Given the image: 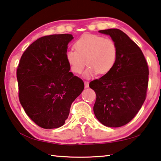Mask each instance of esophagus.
<instances>
[{
    "instance_id": "esophagus-1",
    "label": "esophagus",
    "mask_w": 161,
    "mask_h": 161,
    "mask_svg": "<svg viewBox=\"0 0 161 161\" xmlns=\"http://www.w3.org/2000/svg\"><path fill=\"white\" fill-rule=\"evenodd\" d=\"M84 87H85V88H88V87H89V82H88V81H84Z\"/></svg>"
}]
</instances>
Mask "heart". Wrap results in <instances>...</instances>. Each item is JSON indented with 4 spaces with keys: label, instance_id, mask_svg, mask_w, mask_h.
Wrapping results in <instances>:
<instances>
[{
    "label": "heart",
    "instance_id": "obj_1",
    "mask_svg": "<svg viewBox=\"0 0 161 161\" xmlns=\"http://www.w3.org/2000/svg\"><path fill=\"white\" fill-rule=\"evenodd\" d=\"M75 50L66 52L65 58L71 71L75 74L82 72L86 64L88 67L84 77L89 79L99 73L104 75L113 69L118 57L116 42L100 35L84 34L76 40Z\"/></svg>",
    "mask_w": 161,
    "mask_h": 161
}]
</instances>
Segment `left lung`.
Returning <instances> with one entry per match:
<instances>
[{"mask_svg": "<svg viewBox=\"0 0 161 161\" xmlns=\"http://www.w3.org/2000/svg\"><path fill=\"white\" fill-rule=\"evenodd\" d=\"M109 35L118 47L116 64L108 74L89 84L97 95L94 112L108 127L124 126L134 118L146 97L148 64L139 47L119 29L99 31Z\"/></svg>", "mask_w": 161, "mask_h": 161, "instance_id": "1", "label": "left lung"}]
</instances>
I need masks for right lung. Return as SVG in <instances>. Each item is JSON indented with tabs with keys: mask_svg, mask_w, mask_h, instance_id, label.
<instances>
[{
	"mask_svg": "<svg viewBox=\"0 0 161 161\" xmlns=\"http://www.w3.org/2000/svg\"><path fill=\"white\" fill-rule=\"evenodd\" d=\"M73 38L70 34L40 37L19 62V100L27 115L43 129L63 126L72 102L84 88L83 81L69 72L65 58Z\"/></svg>",
	"mask_w": 161,
	"mask_h": 161,
	"instance_id": "add662e5",
	"label": "right lung"
}]
</instances>
